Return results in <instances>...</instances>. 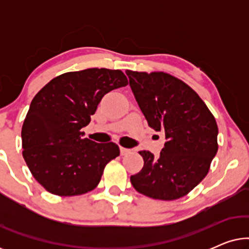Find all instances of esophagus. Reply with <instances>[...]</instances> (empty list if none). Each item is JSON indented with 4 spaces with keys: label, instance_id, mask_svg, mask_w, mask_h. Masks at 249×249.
Wrapping results in <instances>:
<instances>
[{
    "label": "esophagus",
    "instance_id": "esophagus-1",
    "mask_svg": "<svg viewBox=\"0 0 249 249\" xmlns=\"http://www.w3.org/2000/svg\"><path fill=\"white\" fill-rule=\"evenodd\" d=\"M129 152H130V149L124 148V147H122V146H120V153H121V155H125V154H128Z\"/></svg>",
    "mask_w": 249,
    "mask_h": 249
}]
</instances>
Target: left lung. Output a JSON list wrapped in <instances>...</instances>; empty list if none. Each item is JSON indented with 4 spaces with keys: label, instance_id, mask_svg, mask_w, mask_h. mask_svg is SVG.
<instances>
[{
    "label": "left lung",
    "instance_id": "1",
    "mask_svg": "<svg viewBox=\"0 0 249 249\" xmlns=\"http://www.w3.org/2000/svg\"><path fill=\"white\" fill-rule=\"evenodd\" d=\"M136 101L148 125L165 136L159 158L138 152L144 166L130 177L139 194L175 200L192 192L210 171L217 145V124L198 94L163 71H125Z\"/></svg>",
    "mask_w": 249,
    "mask_h": 249
}]
</instances>
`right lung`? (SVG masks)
<instances>
[{
	"mask_svg": "<svg viewBox=\"0 0 249 249\" xmlns=\"http://www.w3.org/2000/svg\"><path fill=\"white\" fill-rule=\"evenodd\" d=\"M127 85L121 70L90 68L60 74L35 95L21 129L22 156L47 192L66 197L96 188L120 149L83 138L81 128L105 94Z\"/></svg>",
	"mask_w": 249,
	"mask_h": 249,
	"instance_id": "1",
	"label": "right lung"
}]
</instances>
